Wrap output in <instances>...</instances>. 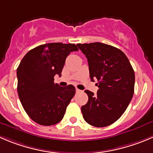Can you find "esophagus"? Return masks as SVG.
<instances>
[{"instance_id": "1", "label": "esophagus", "mask_w": 153, "mask_h": 153, "mask_svg": "<svg viewBox=\"0 0 153 153\" xmlns=\"http://www.w3.org/2000/svg\"><path fill=\"white\" fill-rule=\"evenodd\" d=\"M76 92H77V93H80V92H81V90H79V89L76 88Z\"/></svg>"}]
</instances>
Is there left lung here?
Instances as JSON below:
<instances>
[{"mask_svg": "<svg viewBox=\"0 0 153 153\" xmlns=\"http://www.w3.org/2000/svg\"><path fill=\"white\" fill-rule=\"evenodd\" d=\"M87 59L91 81L97 79V94L85 90L88 102L81 107L84 120L105 127L122 116L134 95V72L121 50L101 42L77 44Z\"/></svg>", "mask_w": 153, "mask_h": 153, "instance_id": "left-lung-1", "label": "left lung"}]
</instances>
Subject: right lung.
Listing matches in <instances>:
<instances>
[{
    "instance_id": "right-lung-1",
    "label": "right lung",
    "mask_w": 153,
    "mask_h": 153,
    "mask_svg": "<svg viewBox=\"0 0 153 153\" xmlns=\"http://www.w3.org/2000/svg\"><path fill=\"white\" fill-rule=\"evenodd\" d=\"M75 44H44L28 51L17 69L18 94L31 120L42 126H52L62 120L75 93L69 84H54L55 75L61 76L66 58L78 51Z\"/></svg>"
}]
</instances>
